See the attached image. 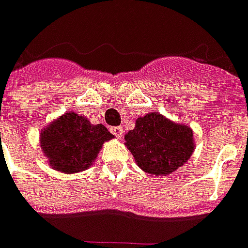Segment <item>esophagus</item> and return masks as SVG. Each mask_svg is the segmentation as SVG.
<instances>
[{
    "instance_id": "esophagus-1",
    "label": "esophagus",
    "mask_w": 248,
    "mask_h": 248,
    "mask_svg": "<svg viewBox=\"0 0 248 248\" xmlns=\"http://www.w3.org/2000/svg\"><path fill=\"white\" fill-rule=\"evenodd\" d=\"M110 131L115 136V137L121 138L122 137V133H124V129H122L121 126H114V127H111Z\"/></svg>"
}]
</instances>
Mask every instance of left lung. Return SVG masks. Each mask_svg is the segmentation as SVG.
Masks as SVG:
<instances>
[{"label": "left lung", "mask_w": 248, "mask_h": 248, "mask_svg": "<svg viewBox=\"0 0 248 248\" xmlns=\"http://www.w3.org/2000/svg\"><path fill=\"white\" fill-rule=\"evenodd\" d=\"M124 145L137 166L151 175H168L182 167L194 152L193 130L175 124L159 112L138 118L124 136Z\"/></svg>", "instance_id": "1"}]
</instances>
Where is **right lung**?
<instances>
[{
  "label": "right lung",
  "instance_id": "right-lung-1",
  "mask_svg": "<svg viewBox=\"0 0 248 248\" xmlns=\"http://www.w3.org/2000/svg\"><path fill=\"white\" fill-rule=\"evenodd\" d=\"M111 138L114 136L102 124H91L85 117L67 112L42 130L40 146L54 170L75 173L92 166Z\"/></svg>",
  "mask_w": 248,
  "mask_h": 248
}]
</instances>
